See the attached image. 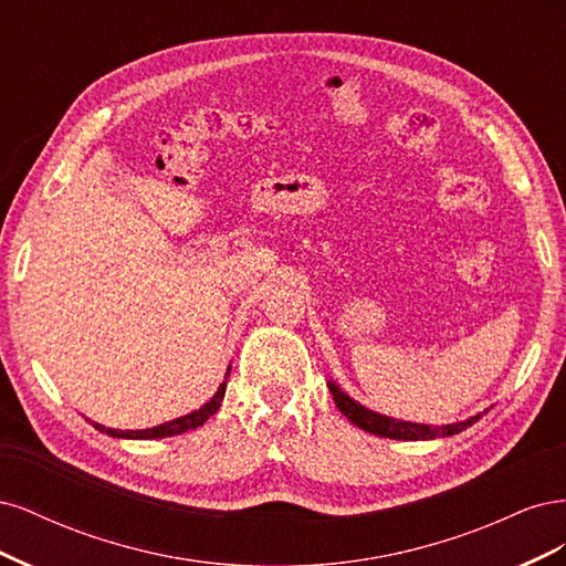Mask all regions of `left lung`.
<instances>
[{
    "label": "left lung",
    "mask_w": 566,
    "mask_h": 566,
    "mask_svg": "<svg viewBox=\"0 0 566 566\" xmlns=\"http://www.w3.org/2000/svg\"><path fill=\"white\" fill-rule=\"evenodd\" d=\"M333 391V399L337 403V408L349 418V422H354L361 430L378 434V437H389V439H403V441H418V439H434V437H451L458 434L462 430H468L470 424H474L482 416H474L465 422H455V424H447V427H430V424H413V422H401V420H391L385 416L373 413V410L364 408L361 403H356L354 399H349L345 391H339L337 385H328Z\"/></svg>",
    "instance_id": "8db88e82"
}]
</instances>
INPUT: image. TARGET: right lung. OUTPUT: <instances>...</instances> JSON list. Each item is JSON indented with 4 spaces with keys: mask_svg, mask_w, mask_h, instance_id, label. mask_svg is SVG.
Segmentation results:
<instances>
[{
    "mask_svg": "<svg viewBox=\"0 0 566 566\" xmlns=\"http://www.w3.org/2000/svg\"><path fill=\"white\" fill-rule=\"evenodd\" d=\"M224 391H227V382H221L214 397L208 403H205L202 408L193 410V413H188L184 418L169 420V422L158 424V427H150V430H129V432H123V430H113V427H104V424H94V427H96L98 432H106V434L119 437V439H163V437L184 434L188 430H196V427H200L205 420L217 413L221 399H224Z\"/></svg>",
    "mask_w": 566,
    "mask_h": 566,
    "instance_id": "add662e5",
    "label": "right lung"
}]
</instances>
